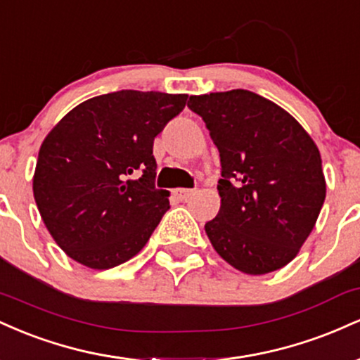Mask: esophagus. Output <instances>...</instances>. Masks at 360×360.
Here are the masks:
<instances>
[{
  "label": "esophagus",
  "instance_id": "1",
  "mask_svg": "<svg viewBox=\"0 0 360 360\" xmlns=\"http://www.w3.org/2000/svg\"><path fill=\"white\" fill-rule=\"evenodd\" d=\"M174 194H176L177 198H179L181 201H186V200H189V198L193 196V194H194V189H184V188H179V189H176Z\"/></svg>",
  "mask_w": 360,
  "mask_h": 360
}]
</instances>
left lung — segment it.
Listing matches in <instances>:
<instances>
[{
  "label": "left lung",
  "mask_w": 360,
  "mask_h": 360,
  "mask_svg": "<svg viewBox=\"0 0 360 360\" xmlns=\"http://www.w3.org/2000/svg\"><path fill=\"white\" fill-rule=\"evenodd\" d=\"M220 152V212L205 225L213 249L245 274L298 255L323 206L316 143L286 110L247 89L191 96Z\"/></svg>",
  "instance_id": "8db88e82"
}]
</instances>
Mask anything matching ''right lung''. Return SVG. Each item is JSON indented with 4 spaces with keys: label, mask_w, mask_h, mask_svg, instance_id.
Masks as SVG:
<instances>
[{
    "label": "right lung",
    "mask_w": 360,
    "mask_h": 360,
    "mask_svg": "<svg viewBox=\"0 0 360 360\" xmlns=\"http://www.w3.org/2000/svg\"><path fill=\"white\" fill-rule=\"evenodd\" d=\"M186 101L188 94L122 89L82 101L49 131L34 198L69 257L103 271L143 249L169 210V191L154 184V139Z\"/></svg>",
    "instance_id": "obj_1"
}]
</instances>
